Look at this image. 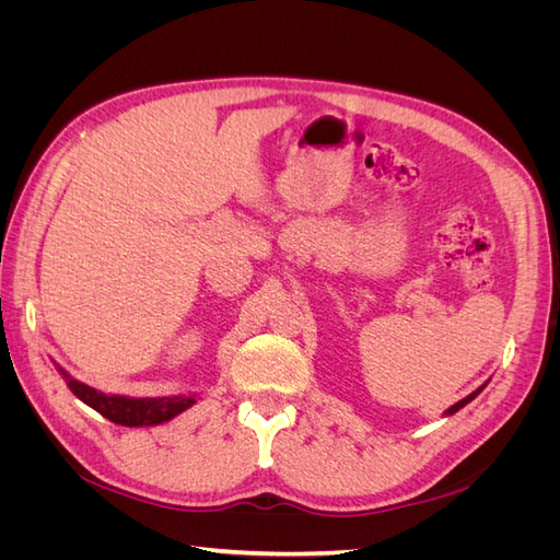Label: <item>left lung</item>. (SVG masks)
<instances>
[{
  "instance_id": "8db88e82",
  "label": "left lung",
  "mask_w": 560,
  "mask_h": 560,
  "mask_svg": "<svg viewBox=\"0 0 560 560\" xmlns=\"http://www.w3.org/2000/svg\"><path fill=\"white\" fill-rule=\"evenodd\" d=\"M486 385H488V381H486V383H483L481 387H477V389H474V393H471V395H467L465 399H460V401H457V404H453V406H451V409H446V413H444V416H453V413H457V411H460V409H463V406H467V404H469V401H471L474 397H477V395L481 393V389H483Z\"/></svg>"
}]
</instances>
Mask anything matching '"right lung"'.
Here are the masks:
<instances>
[{
    "instance_id": "right-lung-1",
    "label": "right lung",
    "mask_w": 560,
    "mask_h": 560,
    "mask_svg": "<svg viewBox=\"0 0 560 560\" xmlns=\"http://www.w3.org/2000/svg\"><path fill=\"white\" fill-rule=\"evenodd\" d=\"M60 376L65 378L67 387L72 389L77 399L89 404L100 416L116 422L124 428H154L163 422L173 420L175 416L184 413L186 409L198 401V395H175V397H124V395H107L100 389L72 378L67 371L56 364Z\"/></svg>"
}]
</instances>
